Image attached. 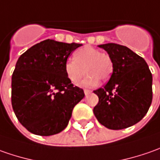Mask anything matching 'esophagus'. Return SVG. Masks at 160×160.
I'll return each mask as SVG.
<instances>
[{
    "mask_svg": "<svg viewBox=\"0 0 160 160\" xmlns=\"http://www.w3.org/2000/svg\"><path fill=\"white\" fill-rule=\"evenodd\" d=\"M91 91L88 90V89H84V94H85V96H88V94H90Z\"/></svg>",
    "mask_w": 160,
    "mask_h": 160,
    "instance_id": "esophagus-1",
    "label": "esophagus"
}]
</instances>
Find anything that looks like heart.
Here are the masks:
<instances>
[{
    "label": "heart",
    "instance_id": "1",
    "mask_svg": "<svg viewBox=\"0 0 160 160\" xmlns=\"http://www.w3.org/2000/svg\"><path fill=\"white\" fill-rule=\"evenodd\" d=\"M73 59L74 60L70 59L65 63L64 70L69 80L74 84L80 82L86 72L88 75L81 83L85 87L97 85L100 80L105 81L112 76V58L108 54L101 53L97 48L88 46L81 48L74 53Z\"/></svg>",
    "mask_w": 160,
    "mask_h": 160
}]
</instances>
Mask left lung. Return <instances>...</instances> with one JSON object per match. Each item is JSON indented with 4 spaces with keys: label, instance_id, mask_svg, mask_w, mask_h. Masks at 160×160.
<instances>
[{
    "label": "left lung",
    "instance_id": "left-lung-1",
    "mask_svg": "<svg viewBox=\"0 0 160 160\" xmlns=\"http://www.w3.org/2000/svg\"><path fill=\"white\" fill-rule=\"evenodd\" d=\"M111 57L113 72L107 84L94 91L97 120L109 129L129 128L145 116L152 101V75L145 60L116 43L98 45Z\"/></svg>",
    "mask_w": 160,
    "mask_h": 160
}]
</instances>
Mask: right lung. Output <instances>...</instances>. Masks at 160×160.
<instances>
[{
  "label": "right lung",
  "instance_id": "add662e5",
  "mask_svg": "<svg viewBox=\"0 0 160 160\" xmlns=\"http://www.w3.org/2000/svg\"><path fill=\"white\" fill-rule=\"evenodd\" d=\"M82 44L45 40L18 59L11 79V103L21 124L34 135L48 136L63 131L84 91L73 86L64 65Z\"/></svg>",
  "mask_w": 160,
  "mask_h": 160
}]
</instances>
